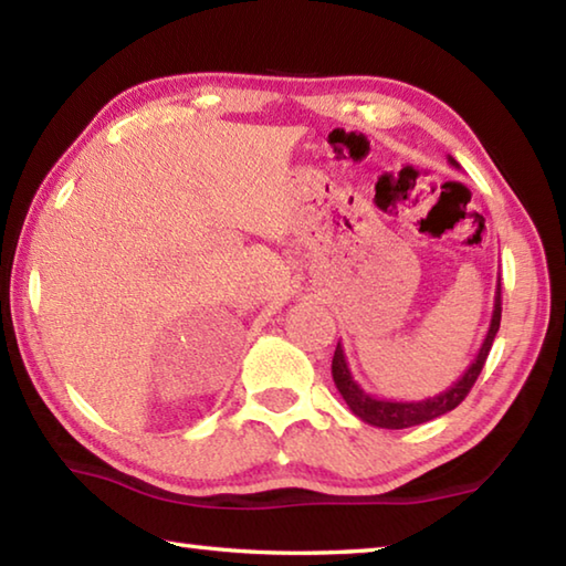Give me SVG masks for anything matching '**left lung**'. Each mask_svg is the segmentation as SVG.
Segmentation results:
<instances>
[{
	"instance_id": "left-lung-1",
	"label": "left lung",
	"mask_w": 566,
	"mask_h": 566,
	"mask_svg": "<svg viewBox=\"0 0 566 566\" xmlns=\"http://www.w3.org/2000/svg\"><path fill=\"white\" fill-rule=\"evenodd\" d=\"M448 163L453 168H460L458 160L453 156H448ZM500 316H502V300H500V280H497V290H495V306H492V318L488 326V334L482 338V346L478 356L472 358V364L468 366V371L462 374L458 381L446 388L443 394H438L433 398H423V400H388V398H376L371 394L354 381L352 371H348L346 364V354L342 342L336 344L334 352V361H332V376L334 384L338 388V394L346 400L348 410L356 418H361L364 423L376 426V428H388V430H398V428H410V426H420L428 423V420L446 416L448 410H453L462 403V398L470 394V388L475 386L478 376L485 366V358L492 348V342H495L497 328H500Z\"/></svg>"
}]
</instances>
